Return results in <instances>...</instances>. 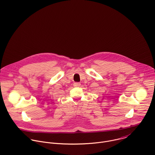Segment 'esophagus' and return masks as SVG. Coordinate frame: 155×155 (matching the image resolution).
<instances>
[{"label":"esophagus","mask_w":155,"mask_h":155,"mask_svg":"<svg viewBox=\"0 0 155 155\" xmlns=\"http://www.w3.org/2000/svg\"><path fill=\"white\" fill-rule=\"evenodd\" d=\"M81 85L80 83H74V87H79Z\"/></svg>","instance_id":"obj_1"}]
</instances>
